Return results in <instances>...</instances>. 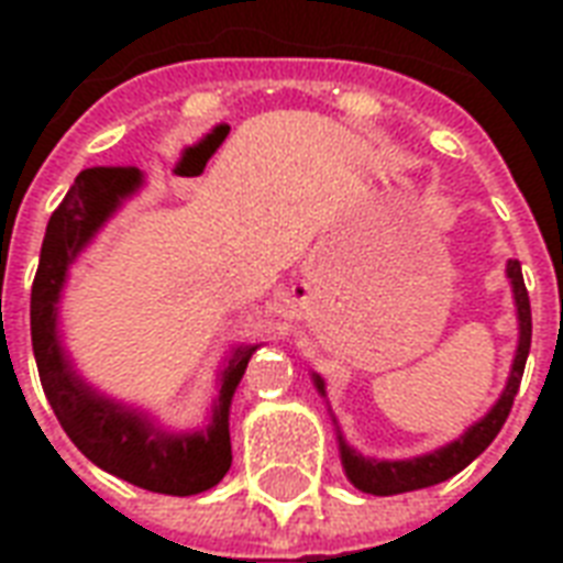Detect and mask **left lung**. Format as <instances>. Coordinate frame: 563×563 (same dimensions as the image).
<instances>
[{
	"label": "left lung",
	"instance_id": "8db88e82",
	"mask_svg": "<svg viewBox=\"0 0 563 563\" xmlns=\"http://www.w3.org/2000/svg\"><path fill=\"white\" fill-rule=\"evenodd\" d=\"M508 277H511V286H515L517 316H520V344H517L515 368H511L506 391H503L497 406L476 427L467 429L459 441L446 444L444 450H435V453L411 459V462H371V459H362V455L353 453L351 446L342 441V464L356 488L365 490V494H376V497H391V494H402V490L429 488V485H438V482L450 479L459 471H464L497 438V432L506 423L508 411L515 406L517 388H520V379H523L526 356H529V347H532V307H529L523 268H520L517 260L508 263ZM316 383L318 388H324L318 376Z\"/></svg>",
	"mask_w": 563,
	"mask_h": 563
}]
</instances>
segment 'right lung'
I'll use <instances>...</instances> for the list:
<instances>
[{
    "instance_id": "add662e5",
    "label": "right lung",
    "mask_w": 563,
    "mask_h": 563,
    "mask_svg": "<svg viewBox=\"0 0 563 563\" xmlns=\"http://www.w3.org/2000/svg\"><path fill=\"white\" fill-rule=\"evenodd\" d=\"M140 180L143 175L136 166H92L75 178L60 207L52 212L31 286V344L48 406L55 409V418L73 438V444L92 464L136 488L169 497H192L219 485L230 471V397L256 347H245L230 360L207 435L172 438L117 402L96 397L69 371L55 333V303L64 286L66 265L101 228V221L117 210L119 201L140 187Z\"/></svg>"
}]
</instances>
